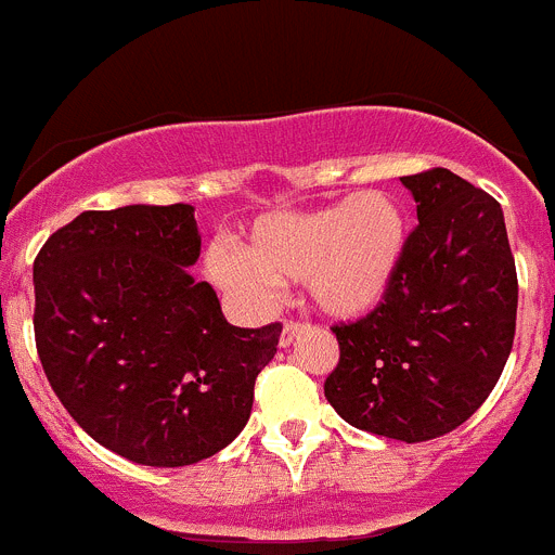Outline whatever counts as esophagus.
I'll list each match as a JSON object with an SVG mask.
<instances>
[{
	"mask_svg": "<svg viewBox=\"0 0 555 555\" xmlns=\"http://www.w3.org/2000/svg\"><path fill=\"white\" fill-rule=\"evenodd\" d=\"M302 325L300 322H283V333H281V347H288L294 338L300 336Z\"/></svg>",
	"mask_w": 555,
	"mask_h": 555,
	"instance_id": "34e87169",
	"label": "esophagus"
}]
</instances>
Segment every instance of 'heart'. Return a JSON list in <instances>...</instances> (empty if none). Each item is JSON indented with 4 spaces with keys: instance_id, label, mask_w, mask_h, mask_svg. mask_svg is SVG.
I'll list each match as a JSON object with an SVG mask.
<instances>
[{
    "instance_id": "obj_1",
    "label": "heart",
    "mask_w": 555,
    "mask_h": 555,
    "mask_svg": "<svg viewBox=\"0 0 555 555\" xmlns=\"http://www.w3.org/2000/svg\"><path fill=\"white\" fill-rule=\"evenodd\" d=\"M403 205L389 191L294 214H263L249 224L247 247L214 244L205 269L222 288L269 297L281 281H306L313 308L333 320H358L384 302L405 253Z\"/></svg>"
}]
</instances>
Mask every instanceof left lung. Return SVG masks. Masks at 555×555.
Masks as SVG:
<instances>
[{
    "label": "left lung",
    "mask_w": 555,
    "mask_h": 555,
    "mask_svg": "<svg viewBox=\"0 0 555 555\" xmlns=\"http://www.w3.org/2000/svg\"><path fill=\"white\" fill-rule=\"evenodd\" d=\"M414 233L384 302L336 325L325 397L366 434L428 442L480 409L506 366L517 325V269L503 208L450 169L409 175Z\"/></svg>",
    "instance_id": "8db88e82"
}]
</instances>
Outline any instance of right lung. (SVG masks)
Here are the masks:
<instances>
[{"instance_id":"right-lung-1","label":"right lung","mask_w":555,"mask_h":555,"mask_svg":"<svg viewBox=\"0 0 555 555\" xmlns=\"http://www.w3.org/2000/svg\"><path fill=\"white\" fill-rule=\"evenodd\" d=\"M191 205L86 210L33 263L36 347L63 409L146 467L210 459L242 434L283 325L235 327L191 278Z\"/></svg>"}]
</instances>
